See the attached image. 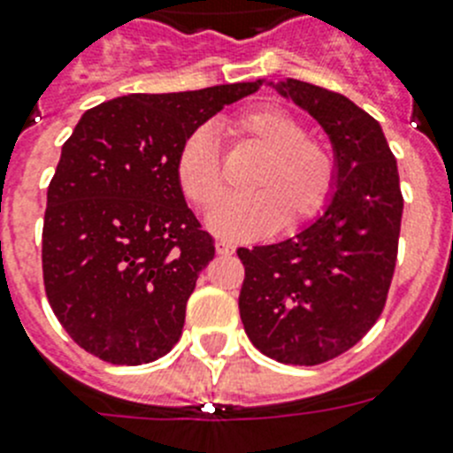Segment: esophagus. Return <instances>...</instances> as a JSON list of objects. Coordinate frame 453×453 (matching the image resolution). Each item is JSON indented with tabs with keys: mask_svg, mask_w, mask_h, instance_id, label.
<instances>
[{
	"mask_svg": "<svg viewBox=\"0 0 453 453\" xmlns=\"http://www.w3.org/2000/svg\"><path fill=\"white\" fill-rule=\"evenodd\" d=\"M215 251H218L219 256H231L235 251V245H231V242H224V240H219L218 245H215Z\"/></svg>",
	"mask_w": 453,
	"mask_h": 453,
	"instance_id": "1",
	"label": "esophagus"
}]
</instances>
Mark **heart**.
I'll list each match as a JSON object with an SVG mask.
<instances>
[{"label": "heart", "mask_w": 453, "mask_h": 453, "mask_svg": "<svg viewBox=\"0 0 453 453\" xmlns=\"http://www.w3.org/2000/svg\"><path fill=\"white\" fill-rule=\"evenodd\" d=\"M219 129L238 150L261 154L247 177L251 195L218 208L226 192L222 156L203 127L181 140L172 172L186 202L211 213V229L222 238L250 240L274 234L283 224L297 231L315 222L338 186V158L329 142L308 135L299 115L283 106H258L222 119Z\"/></svg>", "instance_id": "1"}]
</instances>
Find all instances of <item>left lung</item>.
Returning a JSON list of instances; mask_svg holds the SVG:
<instances>
[{"label":"left lung","instance_id":"8db88e82","mask_svg":"<svg viewBox=\"0 0 453 453\" xmlns=\"http://www.w3.org/2000/svg\"><path fill=\"white\" fill-rule=\"evenodd\" d=\"M274 88L329 134L338 186L324 215L295 238L240 247V319L274 361L319 365L351 349L383 313L403 197L397 161L372 115L313 83L286 79Z\"/></svg>","mask_w":453,"mask_h":453}]
</instances>
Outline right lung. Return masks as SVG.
Listing matches in <instances>:
<instances>
[{
  "label": "right lung",
  "instance_id": "add662e5",
  "mask_svg": "<svg viewBox=\"0 0 453 453\" xmlns=\"http://www.w3.org/2000/svg\"><path fill=\"white\" fill-rule=\"evenodd\" d=\"M263 81L111 99L65 140L47 188L42 279L51 311L88 354L142 365L179 342L215 242L177 188L174 154Z\"/></svg>",
  "mask_w": 453,
  "mask_h": 453
}]
</instances>
